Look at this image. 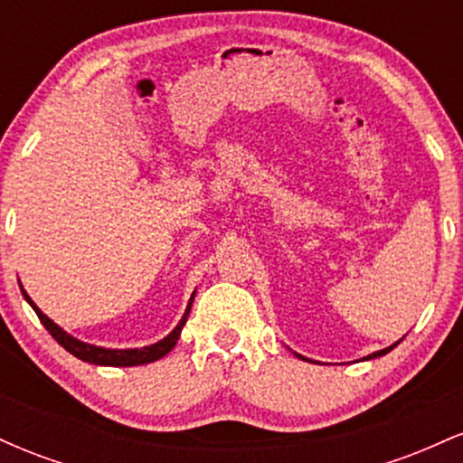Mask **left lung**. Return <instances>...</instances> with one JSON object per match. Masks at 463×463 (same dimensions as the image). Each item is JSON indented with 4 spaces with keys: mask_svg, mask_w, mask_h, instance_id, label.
Masks as SVG:
<instances>
[{
    "mask_svg": "<svg viewBox=\"0 0 463 463\" xmlns=\"http://www.w3.org/2000/svg\"><path fill=\"white\" fill-rule=\"evenodd\" d=\"M396 344H398V342H396ZM396 344H394V346H390V348H383V350H379V353H372V354H370V357H365V359H374V357H381V354L390 353V350H392V348H396ZM298 357H300V354H298Z\"/></svg>",
    "mask_w": 463,
    "mask_h": 463,
    "instance_id": "obj_1",
    "label": "left lung"
}]
</instances>
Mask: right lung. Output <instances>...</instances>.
Instances as JSON below:
<instances>
[{"label": "right lung", "instance_id": "1", "mask_svg": "<svg viewBox=\"0 0 463 463\" xmlns=\"http://www.w3.org/2000/svg\"><path fill=\"white\" fill-rule=\"evenodd\" d=\"M21 291H24V289H21ZM24 296H25V300L30 302L32 309L36 311V316H39L41 324H43L47 331H50L52 337H54L56 342L67 350V353H71L73 357H78V359H82V361H89V364H95V365H143V364H152V361L165 357V354H167L169 350L176 346V342H178V337H180V331H183L184 322H187V317H189L191 302H194V298H191L187 311H184V316H183V320H180L178 326L174 328V331L169 333L167 337L161 339V342L152 344V346H146V348H135V350H110V348L91 346V344H84V342H80V339L71 337V335L62 331V328L58 326V324L52 322L50 317H47L45 313L41 311L39 307L34 305V302L30 300V296L25 294V291H24Z\"/></svg>", "mask_w": 463, "mask_h": 463}]
</instances>
